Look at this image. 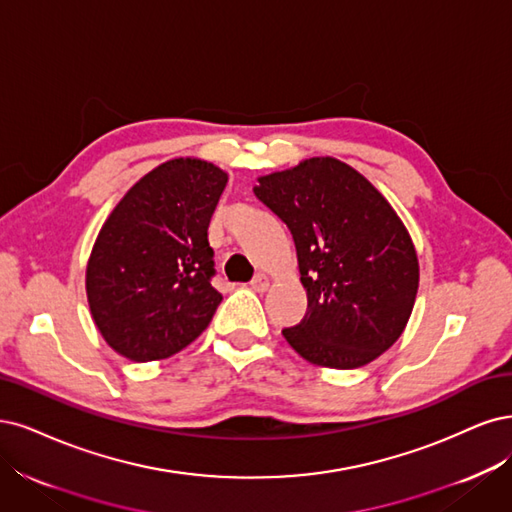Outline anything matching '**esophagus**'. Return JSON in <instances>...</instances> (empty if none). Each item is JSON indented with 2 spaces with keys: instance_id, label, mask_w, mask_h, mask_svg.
Segmentation results:
<instances>
[{
  "instance_id": "esophagus-1",
  "label": "esophagus",
  "mask_w": 512,
  "mask_h": 512,
  "mask_svg": "<svg viewBox=\"0 0 512 512\" xmlns=\"http://www.w3.org/2000/svg\"><path fill=\"white\" fill-rule=\"evenodd\" d=\"M251 287H253L255 291H259V293L268 291V287H270V278H268L266 274H257V276L251 280Z\"/></svg>"
}]
</instances>
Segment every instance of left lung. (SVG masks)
Here are the masks:
<instances>
[{
    "mask_svg": "<svg viewBox=\"0 0 512 512\" xmlns=\"http://www.w3.org/2000/svg\"><path fill=\"white\" fill-rule=\"evenodd\" d=\"M255 195L291 229L308 310L283 329L321 368L370 364L406 329L419 289L417 249L370 180L336 157L257 176Z\"/></svg>",
    "mask_w": 512,
    "mask_h": 512,
    "instance_id": "8db88e82",
    "label": "left lung"
}]
</instances>
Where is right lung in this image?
I'll list each match as a JSON object with an SVG mask.
<instances>
[{"mask_svg":"<svg viewBox=\"0 0 512 512\" xmlns=\"http://www.w3.org/2000/svg\"><path fill=\"white\" fill-rule=\"evenodd\" d=\"M227 172L200 157L159 163L112 208L91 249L85 289L95 327L131 361H159L210 325L221 293L208 225Z\"/></svg>","mask_w":512,"mask_h":512,"instance_id":"add662e5","label":"right lung"}]
</instances>
